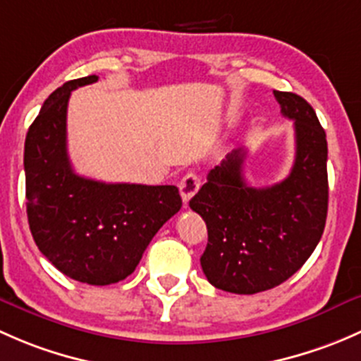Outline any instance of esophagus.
Returning a JSON list of instances; mask_svg holds the SVG:
<instances>
[{
	"instance_id": "1",
	"label": "esophagus",
	"mask_w": 361,
	"mask_h": 361,
	"mask_svg": "<svg viewBox=\"0 0 361 361\" xmlns=\"http://www.w3.org/2000/svg\"><path fill=\"white\" fill-rule=\"evenodd\" d=\"M200 184H202V180H200V177L196 176L195 172H189L188 176L182 177L179 182V189H180V196H182V202H184V205H188L189 200H191L192 196L198 192Z\"/></svg>"
}]
</instances>
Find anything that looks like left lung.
<instances>
[{"mask_svg": "<svg viewBox=\"0 0 361 361\" xmlns=\"http://www.w3.org/2000/svg\"><path fill=\"white\" fill-rule=\"evenodd\" d=\"M281 114L293 120L295 161L287 179L269 188L245 182V151L210 170L189 207L208 229L202 269L215 288L257 293L274 288L310 259L329 210L326 135L300 95L273 90Z\"/></svg>", "mask_w": 361, "mask_h": 361, "instance_id": "8db88e82", "label": "left lung"}]
</instances>
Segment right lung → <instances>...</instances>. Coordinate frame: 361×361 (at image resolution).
<instances>
[{
  "mask_svg": "<svg viewBox=\"0 0 361 361\" xmlns=\"http://www.w3.org/2000/svg\"><path fill=\"white\" fill-rule=\"evenodd\" d=\"M68 81L44 100L24 147L25 198L32 238L61 273L88 285H109L133 273L158 229L180 210L176 185L106 184L74 173L68 156Z\"/></svg>",
  "mask_w": 361,
  "mask_h": 361,
  "instance_id": "add662e5",
  "label": "right lung"
}]
</instances>
